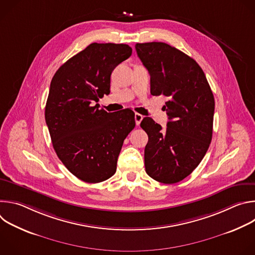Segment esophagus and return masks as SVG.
<instances>
[{
	"label": "esophagus",
	"instance_id": "obj_1",
	"mask_svg": "<svg viewBox=\"0 0 255 255\" xmlns=\"http://www.w3.org/2000/svg\"><path fill=\"white\" fill-rule=\"evenodd\" d=\"M142 119H143V116H142L141 114H138V113L135 114V122H136V125H139V124L141 123Z\"/></svg>",
	"mask_w": 255,
	"mask_h": 255
}]
</instances>
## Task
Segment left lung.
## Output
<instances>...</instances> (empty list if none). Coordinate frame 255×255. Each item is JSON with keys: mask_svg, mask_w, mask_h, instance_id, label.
Returning a JSON list of instances; mask_svg holds the SVG:
<instances>
[{"mask_svg": "<svg viewBox=\"0 0 255 255\" xmlns=\"http://www.w3.org/2000/svg\"><path fill=\"white\" fill-rule=\"evenodd\" d=\"M135 48L150 75V94L168 98L165 130L150 117L140 124L148 135L145 170L159 183L175 184L193 172L210 146L214 96L201 66L183 51L163 42L137 43Z\"/></svg>", "mask_w": 255, "mask_h": 255, "instance_id": "left-lung-1", "label": "left lung"}]
</instances>
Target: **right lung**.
Returning a JSON list of instances; mask_svg holds the SVG:
<instances>
[{
    "instance_id": "add662e5",
    "label": "right lung",
    "mask_w": 255,
    "mask_h": 255,
    "mask_svg": "<svg viewBox=\"0 0 255 255\" xmlns=\"http://www.w3.org/2000/svg\"><path fill=\"white\" fill-rule=\"evenodd\" d=\"M132 54L127 44L92 43L55 72L45 106L53 148L78 178L97 184L117 168L123 142L135 127L131 109L108 113L99 99L110 94L114 68Z\"/></svg>"
}]
</instances>
